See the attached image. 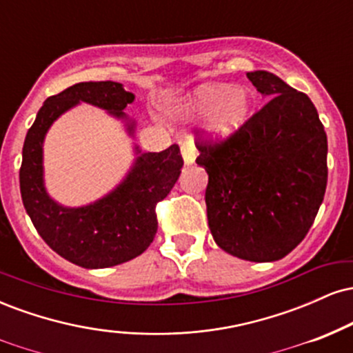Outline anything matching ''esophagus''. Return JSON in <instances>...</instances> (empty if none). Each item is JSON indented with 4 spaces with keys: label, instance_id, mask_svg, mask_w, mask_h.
Instances as JSON below:
<instances>
[{
    "label": "esophagus",
    "instance_id": "1",
    "mask_svg": "<svg viewBox=\"0 0 353 353\" xmlns=\"http://www.w3.org/2000/svg\"><path fill=\"white\" fill-rule=\"evenodd\" d=\"M181 156H182V159H184L185 165L194 164V161H196V157H197V151H196V148H194V144H190V143L182 144L181 145Z\"/></svg>",
    "mask_w": 353,
    "mask_h": 353
}]
</instances>
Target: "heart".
I'll return each instance as SVG.
<instances>
[{"label": "heart", "instance_id": "heart-1", "mask_svg": "<svg viewBox=\"0 0 353 353\" xmlns=\"http://www.w3.org/2000/svg\"><path fill=\"white\" fill-rule=\"evenodd\" d=\"M252 92L244 86L229 88L204 83L189 92L177 108L182 117L205 116L204 134L210 143L222 144L244 128L252 111Z\"/></svg>", "mask_w": 353, "mask_h": 353}]
</instances>
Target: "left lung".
<instances>
[{
    "instance_id": "8db88e82",
    "label": "left lung",
    "mask_w": 353,
    "mask_h": 353,
    "mask_svg": "<svg viewBox=\"0 0 353 353\" xmlns=\"http://www.w3.org/2000/svg\"><path fill=\"white\" fill-rule=\"evenodd\" d=\"M269 103L232 139L199 144L210 234L222 250L274 262L309 232L327 188V134L309 96L269 71L247 72Z\"/></svg>"
}]
</instances>
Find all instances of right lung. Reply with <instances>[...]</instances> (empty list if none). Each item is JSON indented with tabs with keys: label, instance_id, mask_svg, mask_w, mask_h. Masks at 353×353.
I'll list each match as a JSON object with an SVG mask.
<instances>
[{
	"label": "right lung",
	"instance_id": "right-lung-1",
	"mask_svg": "<svg viewBox=\"0 0 353 353\" xmlns=\"http://www.w3.org/2000/svg\"><path fill=\"white\" fill-rule=\"evenodd\" d=\"M134 99L121 83H78L44 101L24 139L19 169L24 209L43 241L84 269L119 265L151 245L157 232L156 204L179 179V148L172 144L161 152H143L134 144V161L114 189L89 204L68 208L52 199L44 184V139L52 123L81 103L121 121L125 134L134 139L136 121L124 112Z\"/></svg>",
	"mask_w": 353,
	"mask_h": 353
}]
</instances>
